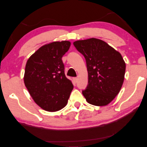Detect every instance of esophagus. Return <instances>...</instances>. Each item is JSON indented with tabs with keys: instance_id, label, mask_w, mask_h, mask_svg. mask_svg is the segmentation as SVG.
Wrapping results in <instances>:
<instances>
[{
	"instance_id": "1",
	"label": "esophagus",
	"mask_w": 147,
	"mask_h": 147,
	"mask_svg": "<svg viewBox=\"0 0 147 147\" xmlns=\"http://www.w3.org/2000/svg\"><path fill=\"white\" fill-rule=\"evenodd\" d=\"M74 82H75V83H77V82H78V78H74Z\"/></svg>"
}]
</instances>
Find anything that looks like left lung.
<instances>
[{
    "label": "left lung",
    "mask_w": 147,
    "mask_h": 147,
    "mask_svg": "<svg viewBox=\"0 0 147 147\" xmlns=\"http://www.w3.org/2000/svg\"><path fill=\"white\" fill-rule=\"evenodd\" d=\"M76 48L86 59L88 83L82 91L88 103L109 104L119 94L124 81L126 64L120 53L97 38L77 40Z\"/></svg>",
    "instance_id": "left-lung-1"
}]
</instances>
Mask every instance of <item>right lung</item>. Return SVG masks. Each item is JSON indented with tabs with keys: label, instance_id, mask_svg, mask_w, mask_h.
<instances>
[{
	"label": "right lung",
	"instance_id": "1",
	"mask_svg": "<svg viewBox=\"0 0 147 147\" xmlns=\"http://www.w3.org/2000/svg\"><path fill=\"white\" fill-rule=\"evenodd\" d=\"M69 41L44 45L28 59L25 68V86L34 101L48 112L66 106L74 88L64 74L62 57L68 51Z\"/></svg>",
	"mask_w": 147,
	"mask_h": 147
}]
</instances>
